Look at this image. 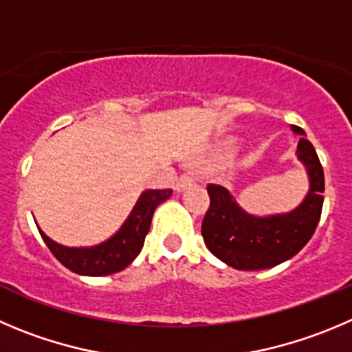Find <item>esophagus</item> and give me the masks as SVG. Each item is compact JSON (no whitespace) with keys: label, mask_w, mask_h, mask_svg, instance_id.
Wrapping results in <instances>:
<instances>
[{"label":"esophagus","mask_w":352,"mask_h":352,"mask_svg":"<svg viewBox=\"0 0 352 352\" xmlns=\"http://www.w3.org/2000/svg\"><path fill=\"white\" fill-rule=\"evenodd\" d=\"M192 184H195V177H191V175H182L179 180H177L175 189H177V191H179V192H182V191H186L187 187H191Z\"/></svg>","instance_id":"esophagus-1"}]
</instances>
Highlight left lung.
Returning a JSON list of instances; mask_svg holds the SVG:
<instances>
[{
    "mask_svg": "<svg viewBox=\"0 0 352 352\" xmlns=\"http://www.w3.org/2000/svg\"><path fill=\"white\" fill-rule=\"evenodd\" d=\"M298 135L297 160L309 177V191L298 206L287 213L252 215L236 203L222 186L208 184L210 208L201 224L208 250L224 264L239 271L269 269L288 261L305 246L316 231L323 208L324 175L305 131L292 124Z\"/></svg>",
    "mask_w": 352,
    "mask_h": 352,
    "instance_id": "left-lung-1",
    "label": "left lung"
}]
</instances>
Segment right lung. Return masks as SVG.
Masks as SVG:
<instances>
[{
    "label": "right lung",
    "instance_id": "1",
    "mask_svg": "<svg viewBox=\"0 0 352 352\" xmlns=\"http://www.w3.org/2000/svg\"><path fill=\"white\" fill-rule=\"evenodd\" d=\"M172 189H147L137 199L126 221L106 241L94 246H64L39 229L52 254L69 271L81 276H107L123 271L135 261L149 232L153 213L172 196Z\"/></svg>",
    "mask_w": 352,
    "mask_h": 352
}]
</instances>
